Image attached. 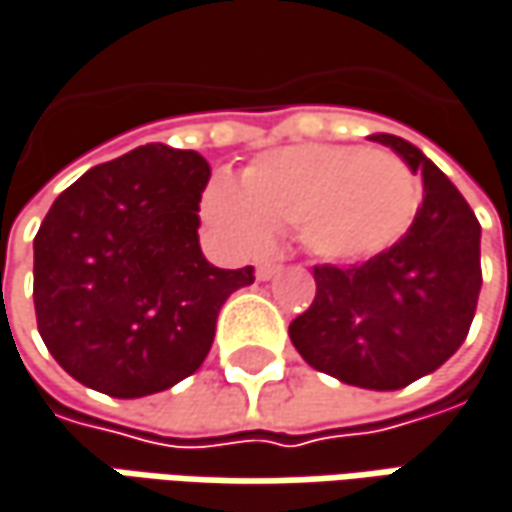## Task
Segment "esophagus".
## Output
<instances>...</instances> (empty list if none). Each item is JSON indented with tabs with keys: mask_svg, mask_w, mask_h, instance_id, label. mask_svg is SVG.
I'll return each instance as SVG.
<instances>
[{
	"mask_svg": "<svg viewBox=\"0 0 512 512\" xmlns=\"http://www.w3.org/2000/svg\"><path fill=\"white\" fill-rule=\"evenodd\" d=\"M278 272H281V266H278V263H260L255 275H257V281H272Z\"/></svg>",
	"mask_w": 512,
	"mask_h": 512,
	"instance_id": "obj_1",
	"label": "esophagus"
}]
</instances>
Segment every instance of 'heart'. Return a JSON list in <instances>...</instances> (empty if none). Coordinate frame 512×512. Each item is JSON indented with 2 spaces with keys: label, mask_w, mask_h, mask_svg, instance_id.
Instances as JSON below:
<instances>
[{
  "label": "heart",
  "mask_w": 512,
  "mask_h": 512,
  "mask_svg": "<svg viewBox=\"0 0 512 512\" xmlns=\"http://www.w3.org/2000/svg\"><path fill=\"white\" fill-rule=\"evenodd\" d=\"M420 199V179L394 153L295 144L257 156L240 185L214 179L202 214L240 249L260 252L272 243V231L295 226L310 255L350 266L397 246Z\"/></svg>",
  "instance_id": "1"
}]
</instances>
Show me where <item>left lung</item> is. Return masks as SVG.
<instances>
[{"mask_svg": "<svg viewBox=\"0 0 512 512\" xmlns=\"http://www.w3.org/2000/svg\"><path fill=\"white\" fill-rule=\"evenodd\" d=\"M371 138L423 176L417 217L397 246L362 266H316V298L289 324V339L321 374L397 391L464 345L481 292V226L414 144L388 133Z\"/></svg>", "mask_w": 512, "mask_h": 512, "instance_id": "8db88e82", "label": "left lung"}]
</instances>
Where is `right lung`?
<instances>
[{"instance_id": "add662e5", "label": "right lung", "mask_w": 512, "mask_h": 512, "mask_svg": "<svg viewBox=\"0 0 512 512\" xmlns=\"http://www.w3.org/2000/svg\"><path fill=\"white\" fill-rule=\"evenodd\" d=\"M211 165L144 144L86 170L34 237L37 327L57 365L118 400L159 394L205 362L231 292L255 269H217L199 249Z\"/></svg>"}]
</instances>
